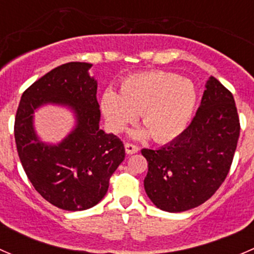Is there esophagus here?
I'll return each mask as SVG.
<instances>
[{"label":"esophagus","instance_id":"esophagus-1","mask_svg":"<svg viewBox=\"0 0 254 254\" xmlns=\"http://www.w3.org/2000/svg\"><path fill=\"white\" fill-rule=\"evenodd\" d=\"M137 151H139V146L134 145V143H130V142L125 143V152H127V155H132V153H136Z\"/></svg>","mask_w":254,"mask_h":254}]
</instances>
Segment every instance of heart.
<instances>
[{"label":"heart","mask_w":254,"mask_h":254,"mask_svg":"<svg viewBox=\"0 0 254 254\" xmlns=\"http://www.w3.org/2000/svg\"><path fill=\"white\" fill-rule=\"evenodd\" d=\"M198 101L194 83L166 71H147L127 76L120 83V94L107 89L101 108L109 125L122 131L140 113L145 129L136 137L151 135L156 142L177 139L188 127Z\"/></svg>","instance_id":"1"}]
</instances>
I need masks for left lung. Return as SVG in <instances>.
Returning a JSON list of instances; mask_svg holds the SVG:
<instances>
[{
	"label": "left lung",
	"mask_w": 254,
	"mask_h": 254,
	"mask_svg": "<svg viewBox=\"0 0 254 254\" xmlns=\"http://www.w3.org/2000/svg\"><path fill=\"white\" fill-rule=\"evenodd\" d=\"M190 125L160 148H142L148 162L143 181L156 206L181 212L205 203L226 178L240 136L234 96L215 77L206 82Z\"/></svg>",
	"instance_id": "1"
}]
</instances>
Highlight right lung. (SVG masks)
Here are the masks:
<instances>
[{
    "label": "right lung",
    "mask_w": 254,
    "mask_h": 254,
    "mask_svg": "<svg viewBox=\"0 0 254 254\" xmlns=\"http://www.w3.org/2000/svg\"><path fill=\"white\" fill-rule=\"evenodd\" d=\"M88 63H67L49 71L22 94L14 120V139L24 172L35 190L67 211L94 206L103 199L109 179L124 161V143L99 127L97 81ZM70 106L75 129L58 145L37 139L32 113L44 104Z\"/></svg>",
    "instance_id": "right-lung-1"
}]
</instances>
